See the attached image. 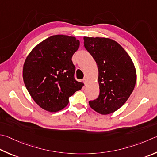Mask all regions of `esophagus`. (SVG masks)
<instances>
[{
  "mask_svg": "<svg viewBox=\"0 0 157 157\" xmlns=\"http://www.w3.org/2000/svg\"><path fill=\"white\" fill-rule=\"evenodd\" d=\"M83 82H84V84H86V83H87V82H88L87 79H86V78H84L83 79Z\"/></svg>",
  "mask_w": 157,
  "mask_h": 157,
  "instance_id": "esophagus-1",
  "label": "esophagus"
}]
</instances>
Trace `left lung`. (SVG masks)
Listing matches in <instances>:
<instances>
[{
  "instance_id": "1",
  "label": "left lung",
  "mask_w": 157,
  "mask_h": 157,
  "mask_svg": "<svg viewBox=\"0 0 157 157\" xmlns=\"http://www.w3.org/2000/svg\"><path fill=\"white\" fill-rule=\"evenodd\" d=\"M84 40L99 72V95L89 101L90 106L101 115L114 113L126 103L135 86V65L124 48L112 39L84 37Z\"/></svg>"
}]
</instances>
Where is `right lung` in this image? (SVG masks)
<instances>
[{"label": "right lung", "instance_id": "1", "mask_svg": "<svg viewBox=\"0 0 157 157\" xmlns=\"http://www.w3.org/2000/svg\"><path fill=\"white\" fill-rule=\"evenodd\" d=\"M75 37L55 35L45 39L27 56L22 77L34 101L44 110L56 113L69 104V97L83 86L74 78L72 56L79 49Z\"/></svg>", "mask_w": 157, "mask_h": 157}]
</instances>
